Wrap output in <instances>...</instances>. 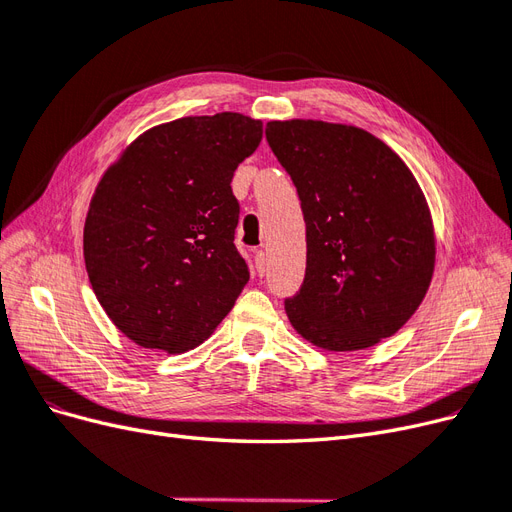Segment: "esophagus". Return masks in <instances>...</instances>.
I'll list each match as a JSON object with an SVG mask.
<instances>
[{
    "label": "esophagus",
    "mask_w": 512,
    "mask_h": 512,
    "mask_svg": "<svg viewBox=\"0 0 512 512\" xmlns=\"http://www.w3.org/2000/svg\"><path fill=\"white\" fill-rule=\"evenodd\" d=\"M254 260H256V271H258V275H265V271H267V254L262 252V250H256Z\"/></svg>",
    "instance_id": "esophagus-1"
}]
</instances>
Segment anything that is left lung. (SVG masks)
Segmentation results:
<instances>
[{
	"mask_svg": "<svg viewBox=\"0 0 512 512\" xmlns=\"http://www.w3.org/2000/svg\"><path fill=\"white\" fill-rule=\"evenodd\" d=\"M267 141L297 185L307 267L288 320L322 350L395 335L423 303L436 235L421 185L367 130L318 119L269 121Z\"/></svg>",
	"mask_w": 512,
	"mask_h": 512,
	"instance_id": "8db88e82",
	"label": "left lung"
}]
</instances>
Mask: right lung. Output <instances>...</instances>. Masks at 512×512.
<instances>
[{"instance_id": "1", "label": "right lung", "mask_w": 512, "mask_h": 512, "mask_svg": "<svg viewBox=\"0 0 512 512\" xmlns=\"http://www.w3.org/2000/svg\"><path fill=\"white\" fill-rule=\"evenodd\" d=\"M262 138L241 113L151 128L106 168L91 196L83 254L106 316L134 344L179 354L200 346L250 280L235 247L230 181Z\"/></svg>"}]
</instances>
